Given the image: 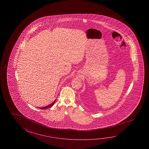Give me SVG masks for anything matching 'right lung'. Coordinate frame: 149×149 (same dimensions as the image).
<instances>
[{
    "mask_svg": "<svg viewBox=\"0 0 149 149\" xmlns=\"http://www.w3.org/2000/svg\"><path fill=\"white\" fill-rule=\"evenodd\" d=\"M56 99L54 100V102L52 103L51 104H49V105H47V106H46V107H39V108H40V109H48V108H49V107H52V105H54V102H56ZM38 108H39V107H38Z\"/></svg>",
    "mask_w": 149,
    "mask_h": 149,
    "instance_id": "obj_1",
    "label": "right lung"
}]
</instances>
